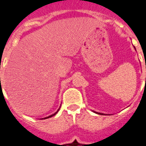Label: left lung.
<instances>
[{
  "label": "left lung",
  "mask_w": 146,
  "mask_h": 146,
  "mask_svg": "<svg viewBox=\"0 0 146 146\" xmlns=\"http://www.w3.org/2000/svg\"><path fill=\"white\" fill-rule=\"evenodd\" d=\"M98 113V114H102V115L103 114V113Z\"/></svg>",
  "instance_id": "8db88e82"
}]
</instances>
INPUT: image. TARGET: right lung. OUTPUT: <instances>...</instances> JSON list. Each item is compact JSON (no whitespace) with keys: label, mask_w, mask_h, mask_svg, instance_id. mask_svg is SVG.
Here are the masks:
<instances>
[{"label":"right lung","mask_w":146,"mask_h":146,"mask_svg":"<svg viewBox=\"0 0 146 146\" xmlns=\"http://www.w3.org/2000/svg\"><path fill=\"white\" fill-rule=\"evenodd\" d=\"M58 111H57V112H58ZM57 112H56V113H54V114H52V115H51V116H48V117H45L44 119H47V118H49V117H51V116H54V115H55V114H56V113H57Z\"/></svg>","instance_id":"1"}]
</instances>
